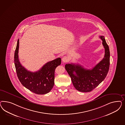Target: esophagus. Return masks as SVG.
Masks as SVG:
<instances>
[{
    "mask_svg": "<svg viewBox=\"0 0 125 125\" xmlns=\"http://www.w3.org/2000/svg\"><path fill=\"white\" fill-rule=\"evenodd\" d=\"M62 61L63 62L65 63V62H68V61H69V58H68V57H66V56H64V57L62 58Z\"/></svg>",
    "mask_w": 125,
    "mask_h": 125,
    "instance_id": "esophagus-1",
    "label": "esophagus"
}]
</instances>
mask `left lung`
I'll return each instance as SVG.
<instances>
[{"instance_id":"8db88e82","label":"left lung","mask_w":125,"mask_h":125,"mask_svg":"<svg viewBox=\"0 0 125 125\" xmlns=\"http://www.w3.org/2000/svg\"><path fill=\"white\" fill-rule=\"evenodd\" d=\"M105 50L104 58L92 69L78 64H68L65 68L71 77L74 87L78 91L89 92L97 87L105 79L110 67V52L104 36H99Z\"/></svg>"}]
</instances>
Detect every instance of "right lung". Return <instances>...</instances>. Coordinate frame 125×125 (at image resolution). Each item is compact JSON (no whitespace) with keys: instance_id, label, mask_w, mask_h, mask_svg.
Segmentation results:
<instances>
[{"instance_id":"1","label":"right lung","mask_w":125,"mask_h":125,"mask_svg":"<svg viewBox=\"0 0 125 125\" xmlns=\"http://www.w3.org/2000/svg\"><path fill=\"white\" fill-rule=\"evenodd\" d=\"M19 39H18L14 55V62L19 81L27 89L37 94L49 93L54 85V72L61 64V58H58L46 63L36 72L27 71L21 64L18 58Z\"/></svg>"}]
</instances>
